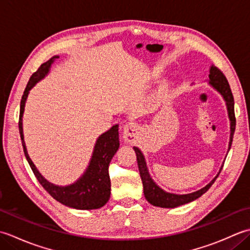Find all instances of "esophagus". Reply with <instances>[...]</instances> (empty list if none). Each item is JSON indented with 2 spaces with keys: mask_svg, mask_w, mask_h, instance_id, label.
I'll list each match as a JSON object with an SVG mask.
<instances>
[{
  "mask_svg": "<svg viewBox=\"0 0 250 250\" xmlns=\"http://www.w3.org/2000/svg\"><path fill=\"white\" fill-rule=\"evenodd\" d=\"M137 132H139V125H137L135 122H128V124H125V125L124 126V133H122V136H124L125 142H131L133 141Z\"/></svg>",
  "mask_w": 250,
  "mask_h": 250,
  "instance_id": "34e87169",
  "label": "esophagus"
}]
</instances>
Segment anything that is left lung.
<instances>
[{
  "label": "left lung",
  "instance_id": "left-lung-1",
  "mask_svg": "<svg viewBox=\"0 0 250 250\" xmlns=\"http://www.w3.org/2000/svg\"><path fill=\"white\" fill-rule=\"evenodd\" d=\"M208 77H209L210 86L215 88L217 91L224 97L227 103L228 114H229V118L231 121V128H230L231 134H230V143H229V150H230L232 141H233V135H234V131H235V125H236L235 114H234V99H233V94H232L229 83H228L224 73H222L218 67L211 65ZM133 148L136 153L137 166H139V171H140L141 178L143 182V187H144L145 198L151 205L163 207V208H174V207L187 204L189 202H192L198 198H200V196L202 194H204L206 191L211 187V185L215 183L216 178L218 177V175L221 172V168H222V167L220 168V171L218 174H217V176L211 180L208 185H206L204 188L195 191V192L188 193V194L168 193V192H166L164 190H162L159 186H157L155 182H153L152 178L150 177L149 172H148L145 158L143 156L142 151L137 147H133Z\"/></svg>",
  "mask_w": 250,
  "mask_h": 250
}]
</instances>
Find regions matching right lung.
I'll list each match as a JSON object with an SVG mask.
<instances>
[{"label": "right lung", "mask_w": 250, "mask_h": 250, "mask_svg": "<svg viewBox=\"0 0 250 250\" xmlns=\"http://www.w3.org/2000/svg\"><path fill=\"white\" fill-rule=\"evenodd\" d=\"M57 58L59 57H52L50 60L43 63L35 73L32 74L30 81L24 89L22 98H21L18 125L24 156L37 180L55 200L60 202L63 205L72 207V208L97 209L107 203L110 196V178L108 174V167L110 160L119 148L118 125H113L107 132L99 136L86 172L83 173L81 178H78L77 182L70 186H65V187H59V186L47 182L37 171L25 148L22 131V116L26 98H28L30 90L35 86V83L47 75L51 64Z\"/></svg>", "instance_id": "add662e5"}]
</instances>
